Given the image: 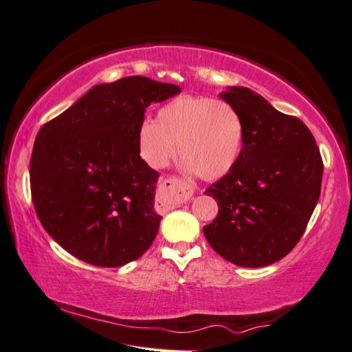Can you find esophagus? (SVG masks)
Segmentation results:
<instances>
[{"label":"esophagus","instance_id":"obj_1","mask_svg":"<svg viewBox=\"0 0 352 352\" xmlns=\"http://www.w3.org/2000/svg\"><path fill=\"white\" fill-rule=\"evenodd\" d=\"M162 190L172 204L180 206L183 203H188L192 198V189L180 178H168L162 183Z\"/></svg>","mask_w":352,"mask_h":352}]
</instances>
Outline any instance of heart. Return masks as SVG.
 <instances>
[{
    "label": "heart",
    "mask_w": 352,
    "mask_h": 352,
    "mask_svg": "<svg viewBox=\"0 0 352 352\" xmlns=\"http://www.w3.org/2000/svg\"><path fill=\"white\" fill-rule=\"evenodd\" d=\"M245 126L239 111L212 96L180 95L157 110L155 121L142 122L138 151L148 166L162 169L178 153L184 168L218 180L236 166Z\"/></svg>",
    "instance_id": "obj_1"
}]
</instances>
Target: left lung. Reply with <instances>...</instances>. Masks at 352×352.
<instances>
[{"label": "left lung", "instance_id": "8db88e82", "mask_svg": "<svg viewBox=\"0 0 352 352\" xmlns=\"http://www.w3.org/2000/svg\"><path fill=\"white\" fill-rule=\"evenodd\" d=\"M219 96L239 111L245 134L236 166L204 192L219 206L204 236L237 266L272 265L300 242L320 195L324 163L301 119L248 87L230 86Z\"/></svg>", "mask_w": 352, "mask_h": 352}]
</instances>
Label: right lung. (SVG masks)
Masks as SVG:
<instances>
[{"instance_id": "1", "label": "right lung", "mask_w": 352, "mask_h": 352, "mask_svg": "<svg viewBox=\"0 0 352 352\" xmlns=\"http://www.w3.org/2000/svg\"><path fill=\"white\" fill-rule=\"evenodd\" d=\"M180 86L125 77L94 86L39 130L30 160L32 198L45 231L74 257L118 267L157 236L159 172L140 159L138 130L151 102Z\"/></svg>"}]
</instances>
